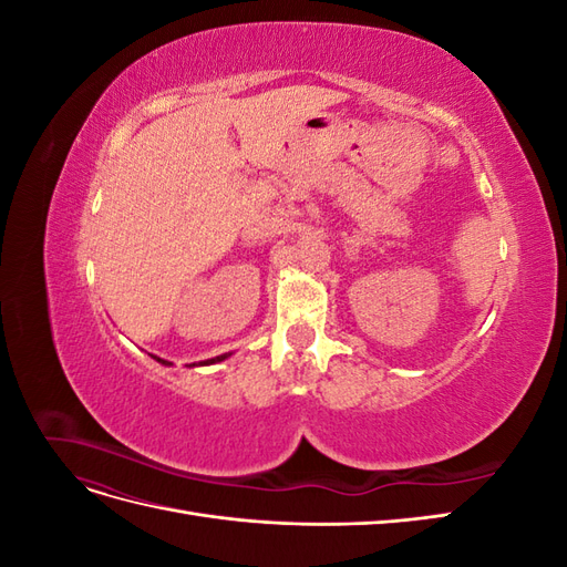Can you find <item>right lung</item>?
<instances>
[{"mask_svg":"<svg viewBox=\"0 0 567 567\" xmlns=\"http://www.w3.org/2000/svg\"><path fill=\"white\" fill-rule=\"evenodd\" d=\"M156 359H158V362H161V364H167V362H165V359H161V357H156ZM221 359H225V357H217V359H208V362H200V364H215V362H221Z\"/></svg>","mask_w":567,"mask_h":567,"instance_id":"1","label":"right lung"}]
</instances>
